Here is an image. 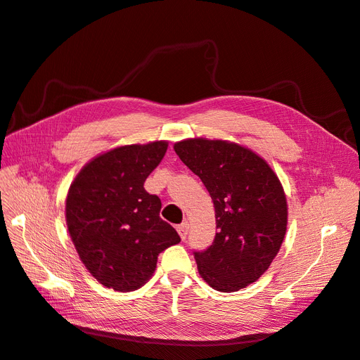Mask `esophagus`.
I'll list each match as a JSON object with an SVG mask.
<instances>
[{"mask_svg": "<svg viewBox=\"0 0 360 360\" xmlns=\"http://www.w3.org/2000/svg\"><path fill=\"white\" fill-rule=\"evenodd\" d=\"M188 231H190V224L188 222H184L178 226V233H179L182 240H186L187 236H188Z\"/></svg>", "mask_w": 360, "mask_h": 360, "instance_id": "34e87169", "label": "esophagus"}]
</instances>
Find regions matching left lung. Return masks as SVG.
I'll return each mask as SVG.
<instances>
[{
  "label": "left lung",
  "instance_id": "left-lung-1",
  "mask_svg": "<svg viewBox=\"0 0 360 360\" xmlns=\"http://www.w3.org/2000/svg\"><path fill=\"white\" fill-rule=\"evenodd\" d=\"M173 149L214 204V240L193 252L200 276L219 292L246 288L268 271L284 240L288 202L280 179L259 155L236 143L188 138Z\"/></svg>",
  "mask_w": 360,
  "mask_h": 360
}]
</instances>
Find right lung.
Instances as JSON below:
<instances>
[{"mask_svg":"<svg viewBox=\"0 0 360 360\" xmlns=\"http://www.w3.org/2000/svg\"><path fill=\"white\" fill-rule=\"evenodd\" d=\"M167 146L117 147L89 161L71 184L65 205L71 240L82 263L106 288H141L158 255L181 242L176 229L160 217L161 199L144 190Z\"/></svg>","mask_w":360,"mask_h":360,"instance_id":"add662e5","label":"right lung"}]
</instances>
